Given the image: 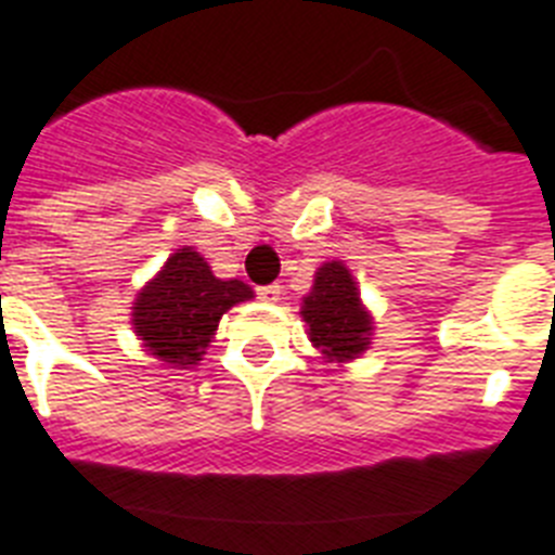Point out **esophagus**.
Segmentation results:
<instances>
[{
    "label": "esophagus",
    "mask_w": 555,
    "mask_h": 555,
    "mask_svg": "<svg viewBox=\"0 0 555 555\" xmlns=\"http://www.w3.org/2000/svg\"><path fill=\"white\" fill-rule=\"evenodd\" d=\"M256 296L264 301H279V296H282V285H262L256 287Z\"/></svg>",
    "instance_id": "esophagus-1"
}]
</instances>
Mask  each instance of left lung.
Segmentation results:
<instances>
[{"label":"left lung","instance_id":"8db88e82","mask_svg":"<svg viewBox=\"0 0 555 555\" xmlns=\"http://www.w3.org/2000/svg\"><path fill=\"white\" fill-rule=\"evenodd\" d=\"M301 317L308 322L310 341L327 359L348 362L367 348L371 319L359 305L356 282L350 279L345 264L331 262L319 268L313 291L301 308Z\"/></svg>","mask_w":555,"mask_h":555}]
</instances>
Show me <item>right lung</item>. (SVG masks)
Here are the masks:
<instances>
[{
	"mask_svg": "<svg viewBox=\"0 0 555 555\" xmlns=\"http://www.w3.org/2000/svg\"><path fill=\"white\" fill-rule=\"evenodd\" d=\"M250 296L245 282L216 279L196 250L182 247L139 293L133 324L153 356L182 371L199 362L224 310Z\"/></svg>",
	"mask_w": 555,
	"mask_h": 555,
	"instance_id": "add662e5",
	"label": "right lung"
}]
</instances>
